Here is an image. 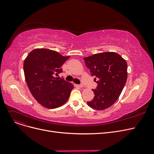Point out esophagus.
Instances as JSON below:
<instances>
[{"label":"esophagus","mask_w":154,"mask_h":154,"mask_svg":"<svg viewBox=\"0 0 154 154\" xmlns=\"http://www.w3.org/2000/svg\"><path fill=\"white\" fill-rule=\"evenodd\" d=\"M74 86L76 87H82L83 85H79V84H74Z\"/></svg>","instance_id":"34e87169"}]
</instances>
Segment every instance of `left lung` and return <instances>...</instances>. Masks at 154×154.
Masks as SVG:
<instances>
[{
  "label": "left lung",
  "instance_id": "8db88e82",
  "mask_svg": "<svg viewBox=\"0 0 154 154\" xmlns=\"http://www.w3.org/2000/svg\"><path fill=\"white\" fill-rule=\"evenodd\" d=\"M84 60L91 75L99 79L97 88L92 89L94 97L87 102V105L98 110L111 107L119 97L127 81L126 60L113 52L95 54L84 57Z\"/></svg>",
  "mask_w": 154,
  "mask_h": 154
}]
</instances>
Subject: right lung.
<instances>
[{
    "label": "right lung",
    "instance_id": "add662e5",
    "mask_svg": "<svg viewBox=\"0 0 154 154\" xmlns=\"http://www.w3.org/2000/svg\"><path fill=\"white\" fill-rule=\"evenodd\" d=\"M69 57L47 48H35L24 60V75L29 91L43 107L57 108L68 100L74 85L55 76L62 72L61 66Z\"/></svg>",
    "mask_w": 154,
    "mask_h": 154
}]
</instances>
